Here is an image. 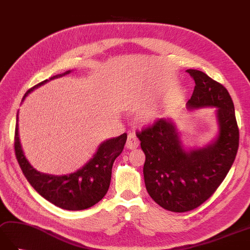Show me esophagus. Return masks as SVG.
<instances>
[{
	"instance_id": "obj_1",
	"label": "esophagus",
	"mask_w": 250,
	"mask_h": 250,
	"mask_svg": "<svg viewBox=\"0 0 250 250\" xmlns=\"http://www.w3.org/2000/svg\"><path fill=\"white\" fill-rule=\"evenodd\" d=\"M138 146H139V139L136 137L135 134H133V133H130V134L127 135L125 147L127 149H135Z\"/></svg>"
}]
</instances>
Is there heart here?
Segmentation results:
<instances>
[{
  "label": "heart",
  "mask_w": 250,
  "mask_h": 250,
  "mask_svg": "<svg viewBox=\"0 0 250 250\" xmlns=\"http://www.w3.org/2000/svg\"><path fill=\"white\" fill-rule=\"evenodd\" d=\"M141 101H142V99H139L138 97H134L132 99V102L134 103V104H139L141 103ZM155 113H153V112H147L146 114H145V116H144V119L147 121V123H150V121H152L154 118H155Z\"/></svg>",
  "instance_id": "b5f03b06"
}]
</instances>
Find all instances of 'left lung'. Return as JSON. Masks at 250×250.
Masks as SVG:
<instances>
[{
    "mask_svg": "<svg viewBox=\"0 0 250 250\" xmlns=\"http://www.w3.org/2000/svg\"><path fill=\"white\" fill-rule=\"evenodd\" d=\"M195 88L188 109L216 107L218 134L208 146L185 150L177 126L161 118L136 135L146 155L144 179L150 197L165 210L198 208L224 181L239 149L240 133L228 90L205 72L188 69Z\"/></svg>",
    "mask_w": 250,
    "mask_h": 250,
    "instance_id": "8db88e82",
    "label": "left lung"
}]
</instances>
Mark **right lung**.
<instances>
[{
    "mask_svg": "<svg viewBox=\"0 0 250 250\" xmlns=\"http://www.w3.org/2000/svg\"><path fill=\"white\" fill-rule=\"evenodd\" d=\"M70 72L69 70L62 74L54 75L50 80L62 77ZM46 82L48 80L28 89L22 101L31 91ZM18 119L17 114L15 130L16 158L27 181L44 199L63 210L80 211L95 206L105 196L111 183L114 161L123 152L125 147L126 141L125 133L103 142L99 146L94 158L90 159L88 163L78 171L66 176H52L37 171L28 163L21 147Z\"/></svg>",
    "mask_w": 250,
    "mask_h": 250,
    "instance_id": "1",
    "label": "right lung"
}]
</instances>
